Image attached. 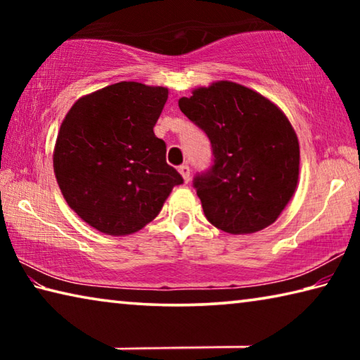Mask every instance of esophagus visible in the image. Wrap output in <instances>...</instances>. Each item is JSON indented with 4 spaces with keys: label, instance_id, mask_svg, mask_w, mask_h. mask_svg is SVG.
I'll return each mask as SVG.
<instances>
[{
    "label": "esophagus",
    "instance_id": "obj_1",
    "mask_svg": "<svg viewBox=\"0 0 360 360\" xmlns=\"http://www.w3.org/2000/svg\"><path fill=\"white\" fill-rule=\"evenodd\" d=\"M178 172L181 173L182 179H184V182H188L191 181V168H188V165H181L178 168Z\"/></svg>",
    "mask_w": 360,
    "mask_h": 360
}]
</instances>
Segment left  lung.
Wrapping results in <instances>:
<instances>
[{"mask_svg": "<svg viewBox=\"0 0 360 360\" xmlns=\"http://www.w3.org/2000/svg\"><path fill=\"white\" fill-rule=\"evenodd\" d=\"M179 109L208 135L214 165L193 179L205 216L231 235L271 225L294 197L300 146L275 103L245 85L217 81L182 96Z\"/></svg>", "mask_w": 360, "mask_h": 360, "instance_id": "left-lung-1", "label": "left lung"}]
</instances>
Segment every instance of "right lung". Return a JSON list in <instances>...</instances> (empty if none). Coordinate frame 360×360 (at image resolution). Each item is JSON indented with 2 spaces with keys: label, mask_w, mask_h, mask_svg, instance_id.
Returning <instances> with one entry per match:
<instances>
[{
  "label": "right lung",
  "mask_w": 360,
  "mask_h": 360,
  "mask_svg": "<svg viewBox=\"0 0 360 360\" xmlns=\"http://www.w3.org/2000/svg\"><path fill=\"white\" fill-rule=\"evenodd\" d=\"M168 89L117 82L84 95L60 125L53 173L66 203L90 227L122 236L154 221L181 174L154 127Z\"/></svg>",
  "instance_id": "1"
}]
</instances>
